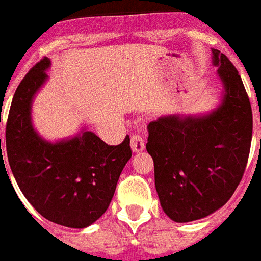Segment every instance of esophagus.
<instances>
[{
    "mask_svg": "<svg viewBox=\"0 0 261 261\" xmlns=\"http://www.w3.org/2000/svg\"><path fill=\"white\" fill-rule=\"evenodd\" d=\"M131 149L134 153H139L145 149V139L141 134L131 135Z\"/></svg>",
    "mask_w": 261,
    "mask_h": 261,
    "instance_id": "34e87169",
    "label": "esophagus"
}]
</instances>
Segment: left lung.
Returning <instances> with one entry per match:
<instances>
[{
	"instance_id": "obj_1",
	"label": "left lung",
	"mask_w": 261,
	"mask_h": 261,
	"mask_svg": "<svg viewBox=\"0 0 261 261\" xmlns=\"http://www.w3.org/2000/svg\"><path fill=\"white\" fill-rule=\"evenodd\" d=\"M223 97L203 116H161L149 123L146 150L154 161L155 190L174 222L204 218L234 194L252 142V108L239 71L213 50Z\"/></svg>"
}]
</instances>
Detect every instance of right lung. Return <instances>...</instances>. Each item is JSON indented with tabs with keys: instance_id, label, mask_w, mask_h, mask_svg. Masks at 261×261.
I'll return each mask as SVG.
<instances>
[{
	"instance_id": "right-lung-1",
	"label": "right lung",
	"mask_w": 261,
	"mask_h": 261,
	"mask_svg": "<svg viewBox=\"0 0 261 261\" xmlns=\"http://www.w3.org/2000/svg\"><path fill=\"white\" fill-rule=\"evenodd\" d=\"M50 63L48 58L36 63L14 92L6 122V154L17 186L39 214L62 226L83 229L110 206L131 159L130 137L116 146L87 130L58 142L43 139L32 126L31 107L48 79Z\"/></svg>"
}]
</instances>
